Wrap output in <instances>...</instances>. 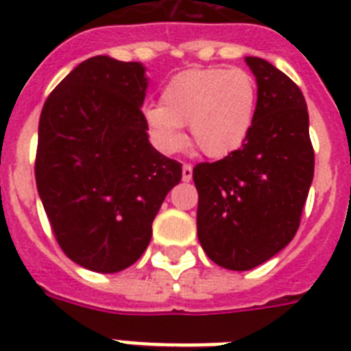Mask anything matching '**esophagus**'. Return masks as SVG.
<instances>
[{"label":"esophagus","mask_w":351,"mask_h":351,"mask_svg":"<svg viewBox=\"0 0 351 351\" xmlns=\"http://www.w3.org/2000/svg\"><path fill=\"white\" fill-rule=\"evenodd\" d=\"M191 178H193V167H191L190 163H184V165H182V181L188 182L191 181Z\"/></svg>","instance_id":"obj_1"}]
</instances>
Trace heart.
Returning <instances> with one entry per match:
<instances>
[{
	"mask_svg": "<svg viewBox=\"0 0 351 351\" xmlns=\"http://www.w3.org/2000/svg\"><path fill=\"white\" fill-rule=\"evenodd\" d=\"M256 114V80L244 68H191L163 86L160 105L144 108L156 145L173 153L191 142L209 158H225L246 142Z\"/></svg>",
	"mask_w": 351,
	"mask_h": 351,
	"instance_id": "1",
	"label": "heart"
}]
</instances>
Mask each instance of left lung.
Returning a JSON list of instances; mask_svg holds the SVG:
<instances>
[{
    "label": "left lung",
    "mask_w": 351,
    "mask_h": 351,
    "mask_svg": "<svg viewBox=\"0 0 351 351\" xmlns=\"http://www.w3.org/2000/svg\"><path fill=\"white\" fill-rule=\"evenodd\" d=\"M246 64L258 86L246 142L193 169L198 241L214 263L230 271L255 269L290 243L315 173L299 86L262 58L247 56Z\"/></svg>",
    "instance_id": "obj_1"
}]
</instances>
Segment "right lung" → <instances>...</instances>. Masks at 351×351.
<instances>
[{"mask_svg":"<svg viewBox=\"0 0 351 351\" xmlns=\"http://www.w3.org/2000/svg\"><path fill=\"white\" fill-rule=\"evenodd\" d=\"M145 89L141 63L95 56L43 104L36 188L64 255L89 271L110 274L137 262L181 181V163L149 142Z\"/></svg>","mask_w":351,"mask_h":351,"instance_id":"right-lung-1","label":"right lung"}]
</instances>
